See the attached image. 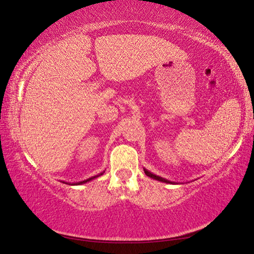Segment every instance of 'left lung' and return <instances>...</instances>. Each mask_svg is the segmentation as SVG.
I'll return each mask as SVG.
<instances>
[{"label": "left lung", "mask_w": 254, "mask_h": 254, "mask_svg": "<svg viewBox=\"0 0 254 254\" xmlns=\"http://www.w3.org/2000/svg\"><path fill=\"white\" fill-rule=\"evenodd\" d=\"M143 170H144V174L147 175L148 177L152 178V179H154V180H158V182L166 183V184H178V183H175V182H170V180H168V179L162 178V177H160V176H157V175H154V174H152V173H150V171L147 170L145 168H143Z\"/></svg>", "instance_id": "obj_1"}]
</instances>
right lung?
Wrapping results in <instances>:
<instances>
[{
	"label": "right lung",
	"mask_w": 254,
	"mask_h": 254,
	"mask_svg": "<svg viewBox=\"0 0 254 254\" xmlns=\"http://www.w3.org/2000/svg\"><path fill=\"white\" fill-rule=\"evenodd\" d=\"M104 173H105V171H103V173H101V174H98V175H96V176H93V177L88 178V179L81 180V182H78V183H66V182H62V183H64V184H67V185H71V186H78V185H83V184H86V183H88V182H92L93 179H95V178H97V177H100V176H102V175L104 174Z\"/></svg>",
	"instance_id": "1"
}]
</instances>
